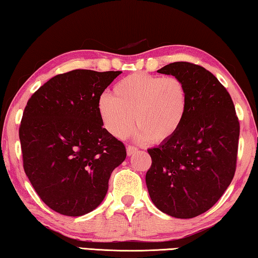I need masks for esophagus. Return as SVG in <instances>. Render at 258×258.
Instances as JSON below:
<instances>
[{"mask_svg":"<svg viewBox=\"0 0 258 258\" xmlns=\"http://www.w3.org/2000/svg\"><path fill=\"white\" fill-rule=\"evenodd\" d=\"M126 152H127V156H132L135 152H138V149L133 146H128L126 148Z\"/></svg>","mask_w":258,"mask_h":258,"instance_id":"1","label":"esophagus"}]
</instances>
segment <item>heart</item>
Listing matches in <instances>:
<instances>
[{
	"label": "heart",
	"mask_w": 258,
	"mask_h": 258,
	"mask_svg": "<svg viewBox=\"0 0 258 258\" xmlns=\"http://www.w3.org/2000/svg\"><path fill=\"white\" fill-rule=\"evenodd\" d=\"M189 106L185 83L175 76L161 77L139 72L121 78L112 95H100L97 109L109 134L124 139L133 123L132 137L139 142H166L175 137Z\"/></svg>",
	"instance_id": "b5f03b06"
}]
</instances>
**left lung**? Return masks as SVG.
I'll return each instance as SVG.
<instances>
[{"label":"left lung","instance_id":"1","mask_svg":"<svg viewBox=\"0 0 258 258\" xmlns=\"http://www.w3.org/2000/svg\"><path fill=\"white\" fill-rule=\"evenodd\" d=\"M157 72L185 83L189 106L175 137L148 149L147 187L159 211L192 218L212 208L232 181L239 120L229 92L207 69L178 61Z\"/></svg>","mask_w":258,"mask_h":258}]
</instances>
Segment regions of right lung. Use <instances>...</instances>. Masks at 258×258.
<instances>
[{"mask_svg":"<svg viewBox=\"0 0 258 258\" xmlns=\"http://www.w3.org/2000/svg\"><path fill=\"white\" fill-rule=\"evenodd\" d=\"M120 72L76 69L52 77L28 100L19 127L24 169L54 212L82 216L102 203L126 149L102 127L97 102Z\"/></svg>","mask_w":258,"mask_h":258,"instance_id":"obj_1","label":"right lung"}]
</instances>
